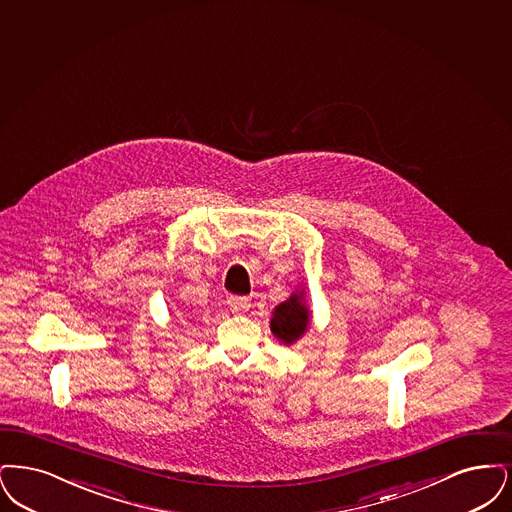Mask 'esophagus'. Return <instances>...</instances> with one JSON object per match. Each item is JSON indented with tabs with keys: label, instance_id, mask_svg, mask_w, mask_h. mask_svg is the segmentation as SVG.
Masks as SVG:
<instances>
[{
	"label": "esophagus",
	"instance_id": "34e87169",
	"mask_svg": "<svg viewBox=\"0 0 512 512\" xmlns=\"http://www.w3.org/2000/svg\"><path fill=\"white\" fill-rule=\"evenodd\" d=\"M227 306H229L231 313H239V315L248 312V308H250L248 298H245V296H231L227 300Z\"/></svg>",
	"mask_w": 512,
	"mask_h": 512
}]
</instances>
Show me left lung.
I'll list each match as a JSON object with an SVG mask.
<instances>
[{
	"instance_id": "8db88e82",
	"label": "left lung",
	"mask_w": 512,
	"mask_h": 512,
	"mask_svg": "<svg viewBox=\"0 0 512 512\" xmlns=\"http://www.w3.org/2000/svg\"><path fill=\"white\" fill-rule=\"evenodd\" d=\"M310 323L312 312L306 304V290L298 287L285 302L275 306L269 321V329L279 342H283L285 346H292L308 333Z\"/></svg>"
}]
</instances>
